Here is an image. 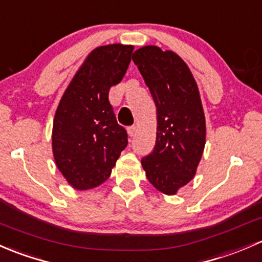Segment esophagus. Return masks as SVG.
<instances>
[{
	"label": "esophagus",
	"mask_w": 262,
	"mask_h": 262,
	"mask_svg": "<svg viewBox=\"0 0 262 262\" xmlns=\"http://www.w3.org/2000/svg\"><path fill=\"white\" fill-rule=\"evenodd\" d=\"M136 131H137V127L136 126H130V127L127 128V134H128V136H135V135H136Z\"/></svg>",
	"instance_id": "obj_1"
}]
</instances>
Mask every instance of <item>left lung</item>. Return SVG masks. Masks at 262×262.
I'll return each instance as SVG.
<instances>
[{"label": "left lung", "mask_w": 262, "mask_h": 262, "mask_svg": "<svg viewBox=\"0 0 262 262\" xmlns=\"http://www.w3.org/2000/svg\"><path fill=\"white\" fill-rule=\"evenodd\" d=\"M132 60L156 106V144L141 160L149 182L175 195L194 178L206 146V117L189 67L171 50L155 45L137 49Z\"/></svg>", "instance_id": "8db88e82"}]
</instances>
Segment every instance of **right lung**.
I'll return each mask as SVG.
<instances>
[{
	"label": "right lung",
	"instance_id": "obj_1",
	"mask_svg": "<svg viewBox=\"0 0 262 262\" xmlns=\"http://www.w3.org/2000/svg\"><path fill=\"white\" fill-rule=\"evenodd\" d=\"M132 50L123 44L92 50L59 102L51 147L56 168L74 189L106 182L127 146V132L117 123L108 92L125 77Z\"/></svg>",
	"mask_w": 262,
	"mask_h": 262
}]
</instances>
